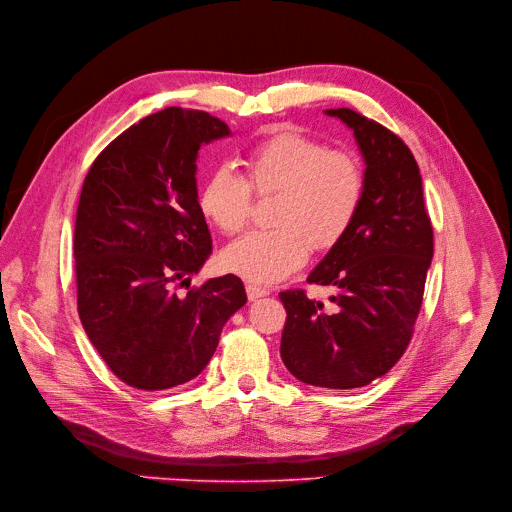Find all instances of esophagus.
Here are the masks:
<instances>
[{"label": "esophagus", "mask_w": 512, "mask_h": 512, "mask_svg": "<svg viewBox=\"0 0 512 512\" xmlns=\"http://www.w3.org/2000/svg\"><path fill=\"white\" fill-rule=\"evenodd\" d=\"M246 294H248V298L254 302V300H258V298L269 296L271 291L266 289V287H262V285H256V283H248V285H246Z\"/></svg>", "instance_id": "esophagus-1"}]
</instances>
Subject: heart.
I'll list each match as a JSON object with an SVG mask.
<instances>
[{
	"instance_id": "1",
	"label": "heart",
	"mask_w": 512,
	"mask_h": 512,
	"mask_svg": "<svg viewBox=\"0 0 512 512\" xmlns=\"http://www.w3.org/2000/svg\"><path fill=\"white\" fill-rule=\"evenodd\" d=\"M248 181L229 166L216 168L202 185L200 210L227 235L248 225L254 194L277 196L271 231H252L229 243L223 266L248 281L285 279L314 252H329L354 227L367 196L362 162L329 150L296 129H275L246 156Z\"/></svg>"
}]
</instances>
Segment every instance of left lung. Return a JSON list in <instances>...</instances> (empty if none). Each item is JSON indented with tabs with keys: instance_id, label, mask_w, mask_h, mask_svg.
<instances>
[{
	"instance_id": "1",
	"label": "left lung",
	"mask_w": 512,
	"mask_h": 512,
	"mask_svg": "<svg viewBox=\"0 0 512 512\" xmlns=\"http://www.w3.org/2000/svg\"><path fill=\"white\" fill-rule=\"evenodd\" d=\"M346 123L364 158L367 196L354 227L308 275L333 289L331 306L304 289L281 291V358L296 379L329 389L369 385L406 352L433 258L419 164L408 145L350 108Z\"/></svg>"
}]
</instances>
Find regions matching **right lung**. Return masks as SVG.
<instances>
[{
    "instance_id": "1",
    "label": "right lung",
    "mask_w": 512,
    "mask_h": 512,
    "mask_svg": "<svg viewBox=\"0 0 512 512\" xmlns=\"http://www.w3.org/2000/svg\"><path fill=\"white\" fill-rule=\"evenodd\" d=\"M227 135L208 112L164 108L108 143L85 177L75 223L79 316L108 369L135 389L198 377L248 302L235 275L177 294L212 252L198 152Z\"/></svg>"
}]
</instances>
